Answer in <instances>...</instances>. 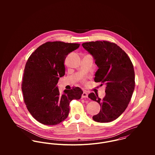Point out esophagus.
Returning <instances> with one entry per match:
<instances>
[{"mask_svg":"<svg viewBox=\"0 0 155 155\" xmlns=\"http://www.w3.org/2000/svg\"><path fill=\"white\" fill-rule=\"evenodd\" d=\"M88 96V93L86 91H84L82 93V98H87Z\"/></svg>","mask_w":155,"mask_h":155,"instance_id":"esophagus-1","label":"esophagus"}]
</instances>
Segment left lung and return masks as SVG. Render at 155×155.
I'll list each match as a JSON object with an SVG mask.
<instances>
[{
	"label": "left lung",
	"mask_w": 155,
	"mask_h": 155,
	"mask_svg": "<svg viewBox=\"0 0 155 155\" xmlns=\"http://www.w3.org/2000/svg\"><path fill=\"white\" fill-rule=\"evenodd\" d=\"M82 46L93 57L98 68L94 81L106 85V95L102 100L93 92L88 95L101 107L92 118L101 123L111 122L125 110L132 97L135 88L133 63L125 52L114 43L95 41L84 43Z\"/></svg>",
	"instance_id": "8db88e82"
}]
</instances>
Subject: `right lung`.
Here are the masks:
<instances>
[{"mask_svg": "<svg viewBox=\"0 0 155 155\" xmlns=\"http://www.w3.org/2000/svg\"><path fill=\"white\" fill-rule=\"evenodd\" d=\"M78 44L48 42L38 47L28 58L24 70V100L31 116L40 123L55 125L64 120L72 100H79V87L65 89L60 95L57 86L64 76L67 55L79 47Z\"/></svg>", "mask_w": 155, "mask_h": 155, "instance_id": "right-lung-1", "label": "right lung"}]
</instances>
